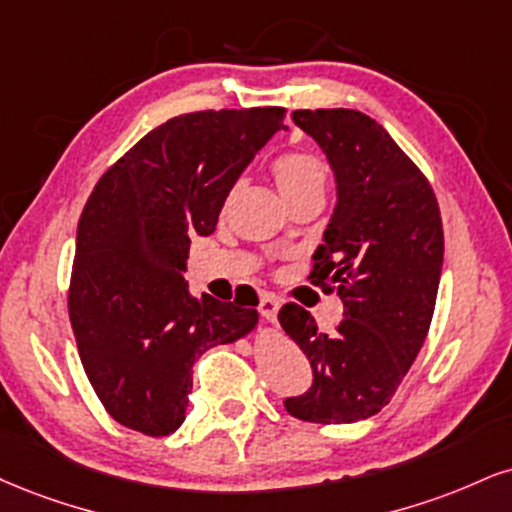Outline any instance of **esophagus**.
Here are the masks:
<instances>
[{"instance_id":"obj_1","label":"esophagus","mask_w":512,"mask_h":512,"mask_svg":"<svg viewBox=\"0 0 512 512\" xmlns=\"http://www.w3.org/2000/svg\"><path fill=\"white\" fill-rule=\"evenodd\" d=\"M279 298L272 293H262L260 295V305H257V310H260V315L264 319H269V322H276V315H279Z\"/></svg>"}]
</instances>
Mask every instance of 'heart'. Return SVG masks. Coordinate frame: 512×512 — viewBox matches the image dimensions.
Returning <instances> with one entry per match:
<instances>
[{
	"label": "heart",
	"instance_id": "b5f03b06",
	"mask_svg": "<svg viewBox=\"0 0 512 512\" xmlns=\"http://www.w3.org/2000/svg\"><path fill=\"white\" fill-rule=\"evenodd\" d=\"M272 176L276 188L288 205L305 200L310 195H322L329 186V169L324 159L305 150H288L274 159Z\"/></svg>",
	"mask_w": 512,
	"mask_h": 512
}]
</instances>
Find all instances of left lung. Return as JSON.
<instances>
[{"label": "left lung", "mask_w": 512, "mask_h": 512, "mask_svg": "<svg viewBox=\"0 0 512 512\" xmlns=\"http://www.w3.org/2000/svg\"><path fill=\"white\" fill-rule=\"evenodd\" d=\"M293 121L334 166L338 205L307 279L338 293L343 317L322 334L298 303L279 322L312 367L310 389L283 400L303 422L348 424L393 398L434 317L443 226L432 183L372 116L295 109Z\"/></svg>", "instance_id": "1"}]
</instances>
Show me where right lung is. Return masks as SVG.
I'll list each match as a JSON object with an SVG mask.
<instances>
[{
  "label": "right lung",
  "instance_id": "add662e5",
  "mask_svg": "<svg viewBox=\"0 0 512 512\" xmlns=\"http://www.w3.org/2000/svg\"><path fill=\"white\" fill-rule=\"evenodd\" d=\"M283 116V107L174 116L116 159L85 202L69 317L97 398L133 432H176L195 357L257 322V303L190 298L183 269L190 238L217 229L233 183Z\"/></svg>",
  "mask_w": 512,
  "mask_h": 512
}]
</instances>
